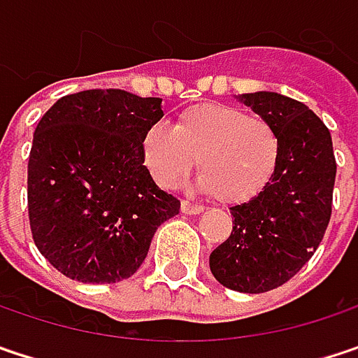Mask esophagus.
<instances>
[{"instance_id": "34e87169", "label": "esophagus", "mask_w": 358, "mask_h": 358, "mask_svg": "<svg viewBox=\"0 0 358 358\" xmlns=\"http://www.w3.org/2000/svg\"><path fill=\"white\" fill-rule=\"evenodd\" d=\"M180 209H182V213H184V215H199V213H203V207H201V205H196V203H190V201H182Z\"/></svg>"}]
</instances>
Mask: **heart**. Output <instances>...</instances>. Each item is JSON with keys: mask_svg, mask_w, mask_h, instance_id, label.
<instances>
[{"mask_svg": "<svg viewBox=\"0 0 358 358\" xmlns=\"http://www.w3.org/2000/svg\"><path fill=\"white\" fill-rule=\"evenodd\" d=\"M147 172L162 188H172L199 166L196 186L225 205L256 199L275 178L280 137L260 116L229 104L203 102L180 113L174 129L155 122L141 137Z\"/></svg>", "mask_w": 358, "mask_h": 358, "instance_id": "1", "label": "heart"}]
</instances>
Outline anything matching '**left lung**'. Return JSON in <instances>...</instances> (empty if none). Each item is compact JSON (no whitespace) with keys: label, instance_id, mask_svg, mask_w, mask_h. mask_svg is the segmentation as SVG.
Segmentation results:
<instances>
[{"label":"left lung","instance_id":"left-lung-1","mask_svg":"<svg viewBox=\"0 0 358 358\" xmlns=\"http://www.w3.org/2000/svg\"><path fill=\"white\" fill-rule=\"evenodd\" d=\"M280 137L273 182L231 207V236L211 252L213 276L240 293H266L295 276L322 242L332 215L336 159L328 127L303 102L276 92L238 96Z\"/></svg>","mask_w":358,"mask_h":358}]
</instances>
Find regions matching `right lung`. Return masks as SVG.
Listing matches in <instances>:
<instances>
[{"label":"right lung","instance_id":"1","mask_svg":"<svg viewBox=\"0 0 358 358\" xmlns=\"http://www.w3.org/2000/svg\"><path fill=\"white\" fill-rule=\"evenodd\" d=\"M162 98L124 90L63 96L38 120L28 157L34 244L80 282H118L143 264L157 227L180 213L143 166L141 137Z\"/></svg>","mask_w":358,"mask_h":358}]
</instances>
